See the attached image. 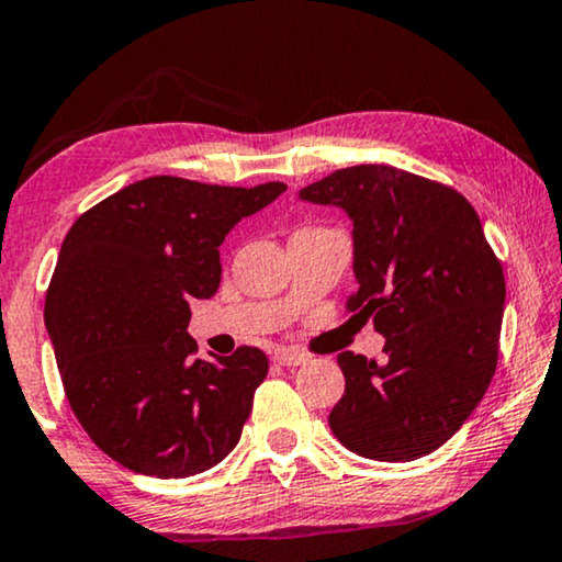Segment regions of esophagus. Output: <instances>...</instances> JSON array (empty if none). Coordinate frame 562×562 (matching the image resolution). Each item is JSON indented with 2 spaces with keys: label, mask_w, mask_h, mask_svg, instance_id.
<instances>
[{
  "label": "esophagus",
  "mask_w": 562,
  "mask_h": 562,
  "mask_svg": "<svg viewBox=\"0 0 562 562\" xmlns=\"http://www.w3.org/2000/svg\"><path fill=\"white\" fill-rule=\"evenodd\" d=\"M273 360L279 366H302V363H306V360H310V356H306V352H302V350H294V348H279L273 352Z\"/></svg>",
  "instance_id": "34e87169"
}]
</instances>
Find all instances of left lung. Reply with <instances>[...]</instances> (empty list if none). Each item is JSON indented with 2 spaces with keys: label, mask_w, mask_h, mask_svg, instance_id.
Listing matches in <instances>:
<instances>
[{
  "label": "left lung",
  "mask_w": 562,
  "mask_h": 562,
  "mask_svg": "<svg viewBox=\"0 0 562 562\" xmlns=\"http://www.w3.org/2000/svg\"><path fill=\"white\" fill-rule=\"evenodd\" d=\"M352 220L358 291L345 310L373 319L386 363L345 350V394L329 429L371 460L406 463L463 427L496 373L506 283L471 202L394 166H350L299 191Z\"/></svg>",
  "instance_id": "left-lung-1"
}]
</instances>
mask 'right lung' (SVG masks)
<instances>
[{"label":"right lung","instance_id":"1","mask_svg":"<svg viewBox=\"0 0 562 562\" xmlns=\"http://www.w3.org/2000/svg\"><path fill=\"white\" fill-rule=\"evenodd\" d=\"M286 183L217 187L150 176L83 212L45 296L68 404L102 452L156 479L210 471L240 440L263 350L194 358V299L220 289V245Z\"/></svg>","mask_w":562,"mask_h":562}]
</instances>
